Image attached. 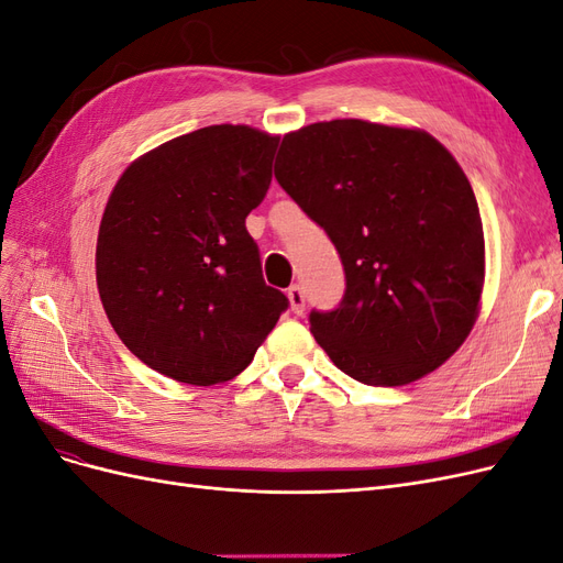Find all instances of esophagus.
<instances>
[{
	"label": "esophagus",
	"instance_id": "esophagus-1",
	"mask_svg": "<svg viewBox=\"0 0 563 563\" xmlns=\"http://www.w3.org/2000/svg\"><path fill=\"white\" fill-rule=\"evenodd\" d=\"M288 302H291L294 314H302L305 312V294H302L300 286L288 288Z\"/></svg>",
	"mask_w": 563,
	"mask_h": 563
}]
</instances>
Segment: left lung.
Segmentation results:
<instances>
[{"label":"left lung","instance_id":"1","mask_svg":"<svg viewBox=\"0 0 563 563\" xmlns=\"http://www.w3.org/2000/svg\"><path fill=\"white\" fill-rule=\"evenodd\" d=\"M275 176L345 267L340 308L310 314L331 362L376 387L449 362L486 277L479 207L451 152L422 129L331 119L284 135Z\"/></svg>","mask_w":563,"mask_h":563}]
</instances>
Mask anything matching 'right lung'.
<instances>
[{"mask_svg": "<svg viewBox=\"0 0 563 563\" xmlns=\"http://www.w3.org/2000/svg\"><path fill=\"white\" fill-rule=\"evenodd\" d=\"M277 145L246 124L203 126L133 159L112 187L96 242L100 302L119 340L166 378L232 380L286 310L246 232Z\"/></svg>", "mask_w": 563, "mask_h": 563, "instance_id": "right-lung-1", "label": "right lung"}]
</instances>
